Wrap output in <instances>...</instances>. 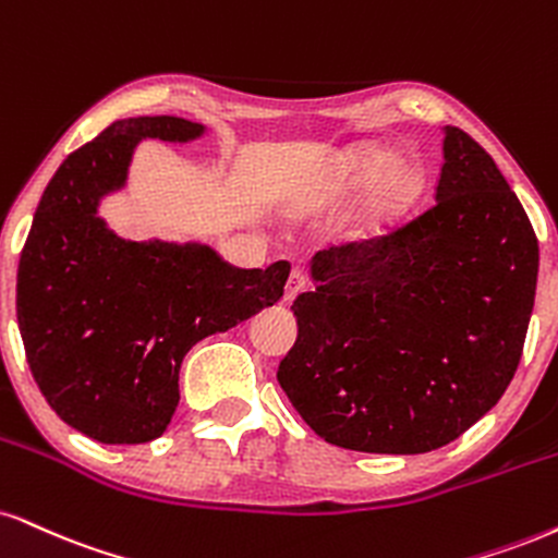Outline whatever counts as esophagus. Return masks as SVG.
Instances as JSON below:
<instances>
[{"instance_id": "esophagus-1", "label": "esophagus", "mask_w": 558, "mask_h": 558, "mask_svg": "<svg viewBox=\"0 0 558 558\" xmlns=\"http://www.w3.org/2000/svg\"><path fill=\"white\" fill-rule=\"evenodd\" d=\"M308 288L306 283V275L301 270H293L291 275H288V283H286V301H293L299 296V293H304Z\"/></svg>"}]
</instances>
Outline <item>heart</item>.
Here are the masks:
<instances>
[{"label": "heart", "mask_w": 558, "mask_h": 558, "mask_svg": "<svg viewBox=\"0 0 558 558\" xmlns=\"http://www.w3.org/2000/svg\"><path fill=\"white\" fill-rule=\"evenodd\" d=\"M426 192V169L418 156H389L381 143L348 147L332 179L335 199H353L364 194L353 215L351 233L359 239L381 236L415 210Z\"/></svg>", "instance_id": "heart-1"}]
</instances>
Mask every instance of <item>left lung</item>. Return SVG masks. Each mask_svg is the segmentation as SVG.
Listing matches in <instances>:
<instances>
[{
    "label": "left lung",
    "mask_w": 558,
    "mask_h": 558,
    "mask_svg": "<svg viewBox=\"0 0 558 558\" xmlns=\"http://www.w3.org/2000/svg\"><path fill=\"white\" fill-rule=\"evenodd\" d=\"M278 381L312 432L377 454L432 452L499 402L520 364L538 239L494 158L445 126L436 203L387 236L312 259Z\"/></svg>",
    "instance_id": "8db88e82"
}]
</instances>
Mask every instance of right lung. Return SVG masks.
Segmentation results:
<instances>
[{
	"instance_id": "1",
	"label": "right lung",
	"mask_w": 558,
	"mask_h": 558,
	"mask_svg": "<svg viewBox=\"0 0 558 558\" xmlns=\"http://www.w3.org/2000/svg\"><path fill=\"white\" fill-rule=\"evenodd\" d=\"M203 124L119 119L70 153L44 190L17 267L25 359L51 411L104 445H143L171 424L190 348L278 304L291 272L228 265L205 244L124 241L98 218L140 140L186 143Z\"/></svg>"
}]
</instances>
